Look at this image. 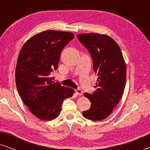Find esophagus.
Instances as JSON below:
<instances>
[{
	"label": "esophagus",
	"instance_id": "obj_1",
	"mask_svg": "<svg viewBox=\"0 0 150 150\" xmlns=\"http://www.w3.org/2000/svg\"><path fill=\"white\" fill-rule=\"evenodd\" d=\"M75 92H76V93L77 94V95H79V96H82L83 94V91H82L81 89H76L75 90Z\"/></svg>",
	"mask_w": 150,
	"mask_h": 150
}]
</instances>
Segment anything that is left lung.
Instances as JSON below:
<instances>
[{"label": "left lung", "mask_w": 150, "mask_h": 150, "mask_svg": "<svg viewBox=\"0 0 150 150\" xmlns=\"http://www.w3.org/2000/svg\"><path fill=\"white\" fill-rule=\"evenodd\" d=\"M78 40L87 49L93 59V68L98 73L96 90L85 93L91 107L83 112L84 117L100 121L107 117L117 105L124 93L126 81V65L120 46L106 35L79 34Z\"/></svg>", "instance_id": "8db88e82"}]
</instances>
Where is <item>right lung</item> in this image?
Listing matches in <instances>:
<instances>
[{"mask_svg":"<svg viewBox=\"0 0 150 150\" xmlns=\"http://www.w3.org/2000/svg\"><path fill=\"white\" fill-rule=\"evenodd\" d=\"M74 38L71 33L46 30L30 38L20 50L16 87L25 105L40 120L56 118L63 100L74 93L70 87L52 83L50 76L58 68L63 49Z\"/></svg>","mask_w":150,"mask_h":150,"instance_id":"right-lung-1","label":"right lung"}]
</instances>
